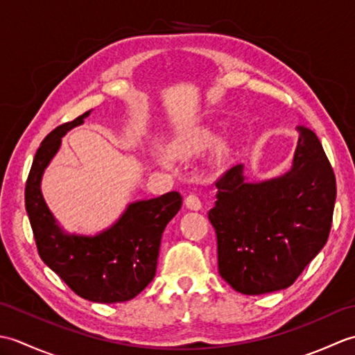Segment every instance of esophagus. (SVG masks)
I'll use <instances>...</instances> for the list:
<instances>
[{
  "instance_id": "1",
  "label": "esophagus",
  "mask_w": 355,
  "mask_h": 355,
  "mask_svg": "<svg viewBox=\"0 0 355 355\" xmlns=\"http://www.w3.org/2000/svg\"><path fill=\"white\" fill-rule=\"evenodd\" d=\"M184 202H186V206L192 209V210H200L201 209V200L198 198V195H195V193L187 195V197L184 198Z\"/></svg>"
}]
</instances>
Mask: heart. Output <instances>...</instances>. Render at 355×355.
Masks as SVG:
<instances>
[{"label":"heart","instance_id":"obj_1","mask_svg":"<svg viewBox=\"0 0 355 355\" xmlns=\"http://www.w3.org/2000/svg\"><path fill=\"white\" fill-rule=\"evenodd\" d=\"M215 137L212 132L209 131H200L197 134H193L192 137L187 140L186 143H182V145L173 146V150L175 153H189V150H195V149H201L209 146L210 143H214ZM225 153V146L220 148V155H223Z\"/></svg>","mask_w":355,"mask_h":355}]
</instances>
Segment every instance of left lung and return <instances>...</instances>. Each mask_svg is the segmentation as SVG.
Returning <instances> with one entry per match:
<instances>
[{
  "mask_svg": "<svg viewBox=\"0 0 355 355\" xmlns=\"http://www.w3.org/2000/svg\"><path fill=\"white\" fill-rule=\"evenodd\" d=\"M293 168L248 183L243 164L215 182L209 221L216 233L218 271L233 290L266 294L288 288L327 244L336 202V175L310 128H297Z\"/></svg>",
  "mask_w": 355,
  "mask_h": 355,
  "instance_id": "obj_1",
  "label": "left lung"
}]
</instances>
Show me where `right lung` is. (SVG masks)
<instances>
[{
	"label": "right lung",
	"instance_id": "right-lung-1",
	"mask_svg": "<svg viewBox=\"0 0 355 355\" xmlns=\"http://www.w3.org/2000/svg\"><path fill=\"white\" fill-rule=\"evenodd\" d=\"M89 111L55 128L37 148L26 183V210L41 259L92 302L117 304L137 296L153 281L164 227L182 207L180 192L130 205L123 216L97 236L64 235L41 193V177L62 135Z\"/></svg>",
	"mask_w": 355,
	"mask_h": 355
}]
</instances>
